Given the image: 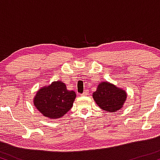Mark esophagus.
<instances>
[{
  "mask_svg": "<svg viewBox=\"0 0 160 160\" xmlns=\"http://www.w3.org/2000/svg\"><path fill=\"white\" fill-rule=\"evenodd\" d=\"M88 93H89V92H88L87 90H86V91L83 92V93H82V95H83V96H86V95H88Z\"/></svg>",
  "mask_w": 160,
  "mask_h": 160,
  "instance_id": "1",
  "label": "esophagus"
}]
</instances>
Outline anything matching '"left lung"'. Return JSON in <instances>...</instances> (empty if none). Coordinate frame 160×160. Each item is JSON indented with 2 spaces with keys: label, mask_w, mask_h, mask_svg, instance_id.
Listing matches in <instances>:
<instances>
[{
  "label": "left lung",
  "mask_w": 160,
  "mask_h": 160,
  "mask_svg": "<svg viewBox=\"0 0 160 160\" xmlns=\"http://www.w3.org/2000/svg\"><path fill=\"white\" fill-rule=\"evenodd\" d=\"M126 91L107 81L99 83L92 97L95 103L104 111L113 113L122 108L126 99Z\"/></svg>",
  "instance_id": "1"
}]
</instances>
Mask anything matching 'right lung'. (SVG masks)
Instances as JSON below:
<instances>
[{
    "label": "right lung",
    "instance_id": "obj_1",
    "mask_svg": "<svg viewBox=\"0 0 160 160\" xmlns=\"http://www.w3.org/2000/svg\"><path fill=\"white\" fill-rule=\"evenodd\" d=\"M76 93L68 90L62 81H54L38 91L34 104L44 117L58 119L63 117L72 108Z\"/></svg>",
    "mask_w": 160,
    "mask_h": 160
}]
</instances>
